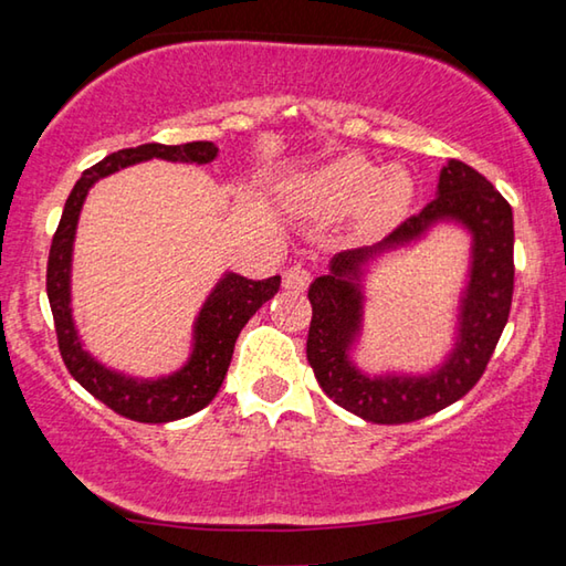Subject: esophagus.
<instances>
[{"mask_svg":"<svg viewBox=\"0 0 566 566\" xmlns=\"http://www.w3.org/2000/svg\"><path fill=\"white\" fill-rule=\"evenodd\" d=\"M312 282V274L304 270V266H290V270L284 272V280L282 286L286 292H304L306 286Z\"/></svg>","mask_w":566,"mask_h":566,"instance_id":"obj_1","label":"esophagus"}]
</instances>
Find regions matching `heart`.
<instances>
[{
	"instance_id": "obj_1",
	"label": "heart",
	"mask_w": 566,
	"mask_h": 566,
	"mask_svg": "<svg viewBox=\"0 0 566 566\" xmlns=\"http://www.w3.org/2000/svg\"><path fill=\"white\" fill-rule=\"evenodd\" d=\"M415 179L405 167L381 169L359 155H344L296 179L292 202L310 214L339 217L354 212L361 232H385L407 214Z\"/></svg>"
}]
</instances>
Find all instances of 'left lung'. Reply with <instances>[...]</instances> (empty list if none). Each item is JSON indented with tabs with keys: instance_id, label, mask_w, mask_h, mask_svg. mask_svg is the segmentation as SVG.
Masks as SVG:
<instances>
[{
	"instance_id": "8db88e82",
	"label": "left lung",
	"mask_w": 566,
	"mask_h": 566,
	"mask_svg": "<svg viewBox=\"0 0 566 566\" xmlns=\"http://www.w3.org/2000/svg\"><path fill=\"white\" fill-rule=\"evenodd\" d=\"M434 199L379 244L334 254L327 274L310 284L312 324L306 337L319 387L352 415L375 424H401L454 405L490 361L510 317L514 290V219L506 199L476 169L452 159L439 171ZM470 237L460 285L453 344L439 365L421 373H367L353 354L366 323V282L381 262L423 243L437 228Z\"/></svg>"
}]
</instances>
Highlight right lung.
<instances>
[{
	"instance_id": "add662e5",
	"label": "right lung",
	"mask_w": 566,
	"mask_h": 566,
	"mask_svg": "<svg viewBox=\"0 0 566 566\" xmlns=\"http://www.w3.org/2000/svg\"><path fill=\"white\" fill-rule=\"evenodd\" d=\"M217 157L219 147L214 142H189V145L175 147L139 145L134 149L114 151L99 165L84 171L76 181L52 239L50 264H46V296H50L56 339H60L66 369L92 397H97L117 415L134 421L165 424V421H175L205 409L217 397L227 377L239 332L244 329V324L254 317V312L264 302H270L280 292L282 280L270 276L264 282H252L227 270L212 286V292L207 294L195 324H191L189 357L169 375L137 377L129 371L107 367L84 347L72 310V260L82 207L87 202L90 189L99 179L117 175V171L139 165V161L165 159L175 161V165L202 167Z\"/></svg>"
}]
</instances>
